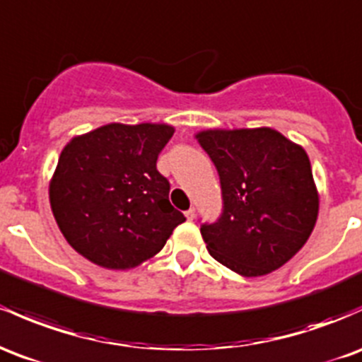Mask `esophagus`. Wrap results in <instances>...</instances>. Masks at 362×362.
<instances>
[{
  "mask_svg": "<svg viewBox=\"0 0 362 362\" xmlns=\"http://www.w3.org/2000/svg\"><path fill=\"white\" fill-rule=\"evenodd\" d=\"M185 218H187L189 221H192L194 218H196V208H190V209H187V211H185Z\"/></svg>",
  "mask_w": 362,
  "mask_h": 362,
  "instance_id": "34e87169",
  "label": "esophagus"
}]
</instances>
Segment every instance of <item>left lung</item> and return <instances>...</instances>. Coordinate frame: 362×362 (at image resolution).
<instances>
[{
  "label": "left lung",
  "instance_id": "8db88e82",
  "mask_svg": "<svg viewBox=\"0 0 362 362\" xmlns=\"http://www.w3.org/2000/svg\"><path fill=\"white\" fill-rule=\"evenodd\" d=\"M197 141L216 166L223 204L216 221L201 223L209 254L244 276L278 269L317 218L305 151L273 129L206 130Z\"/></svg>",
  "mask_w": 362,
  "mask_h": 362
}]
</instances>
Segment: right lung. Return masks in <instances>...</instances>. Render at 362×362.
Returning a JSON list of instances; mask_svg holds the SVG:
<instances>
[{"instance_id":"right-lung-1","label":"right lung","mask_w":362,"mask_h":362,"mask_svg":"<svg viewBox=\"0 0 362 362\" xmlns=\"http://www.w3.org/2000/svg\"><path fill=\"white\" fill-rule=\"evenodd\" d=\"M168 125H110L71 139L59 154L49 201L63 237L103 268L127 269L158 254L185 216L158 172Z\"/></svg>"}]
</instances>
